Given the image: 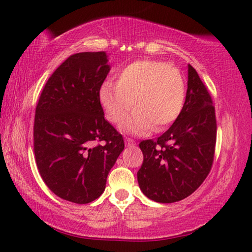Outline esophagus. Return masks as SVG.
Returning <instances> with one entry per match:
<instances>
[{
  "label": "esophagus",
  "mask_w": 252,
  "mask_h": 252,
  "mask_svg": "<svg viewBox=\"0 0 252 252\" xmlns=\"http://www.w3.org/2000/svg\"><path fill=\"white\" fill-rule=\"evenodd\" d=\"M125 143L126 146H134V144H135V141L130 139V137H125Z\"/></svg>",
  "instance_id": "obj_1"
}]
</instances>
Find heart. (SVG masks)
Returning <instances> with one entry per match:
<instances>
[{"instance_id":"b5f03b06","label":"heart","mask_w":252,"mask_h":252,"mask_svg":"<svg viewBox=\"0 0 252 252\" xmlns=\"http://www.w3.org/2000/svg\"><path fill=\"white\" fill-rule=\"evenodd\" d=\"M117 82L105 80L98 99L106 119L119 124L130 108L132 116L123 124L130 133L163 130L172 125L185 108L187 87L179 68L159 61L140 60L117 72Z\"/></svg>"}]
</instances>
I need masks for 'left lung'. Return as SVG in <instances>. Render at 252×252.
Segmentation results:
<instances>
[{
    "mask_svg": "<svg viewBox=\"0 0 252 252\" xmlns=\"http://www.w3.org/2000/svg\"><path fill=\"white\" fill-rule=\"evenodd\" d=\"M217 141L216 110L204 82L188 65L185 108L156 140H143L137 181L143 194L158 203H174L191 195L211 171Z\"/></svg>",
    "mask_w": 252,
    "mask_h": 252,
    "instance_id": "1",
    "label": "left lung"
}]
</instances>
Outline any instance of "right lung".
Listing matches in <instances>:
<instances>
[{"instance_id": "right-lung-1", "label": "right lung", "mask_w": 252, "mask_h": 252, "mask_svg": "<svg viewBox=\"0 0 252 252\" xmlns=\"http://www.w3.org/2000/svg\"><path fill=\"white\" fill-rule=\"evenodd\" d=\"M104 51L67 57L50 75L35 108L33 146L47 187L65 201L87 204L104 191L125 148L104 119L98 89L110 66Z\"/></svg>"}]
</instances>
